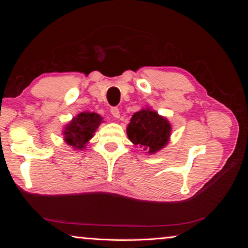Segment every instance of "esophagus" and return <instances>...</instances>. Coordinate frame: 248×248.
Wrapping results in <instances>:
<instances>
[{
	"instance_id": "34e87169",
	"label": "esophagus",
	"mask_w": 248,
	"mask_h": 248,
	"mask_svg": "<svg viewBox=\"0 0 248 248\" xmlns=\"http://www.w3.org/2000/svg\"><path fill=\"white\" fill-rule=\"evenodd\" d=\"M110 112H111V115L115 117V118H119V117H120V111L117 107H111Z\"/></svg>"
}]
</instances>
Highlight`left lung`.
I'll return each instance as SVG.
<instances>
[{
  "label": "left lung",
  "instance_id": "left-lung-1",
  "mask_svg": "<svg viewBox=\"0 0 248 248\" xmlns=\"http://www.w3.org/2000/svg\"><path fill=\"white\" fill-rule=\"evenodd\" d=\"M171 127L169 120L150 108L134 112L127 127L129 140L146 153L154 154L169 143Z\"/></svg>",
  "mask_w": 248,
  "mask_h": 248
}]
</instances>
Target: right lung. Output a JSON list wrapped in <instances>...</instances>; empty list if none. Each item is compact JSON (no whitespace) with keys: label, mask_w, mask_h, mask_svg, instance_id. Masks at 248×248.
Instances as JSON below:
<instances>
[{"label":"right lung","mask_w":248,"mask_h":248,"mask_svg":"<svg viewBox=\"0 0 248 248\" xmlns=\"http://www.w3.org/2000/svg\"><path fill=\"white\" fill-rule=\"evenodd\" d=\"M102 123L103 118L98 114L81 112L64 127V141L74 150H83Z\"/></svg>","instance_id":"obj_1"}]
</instances>
